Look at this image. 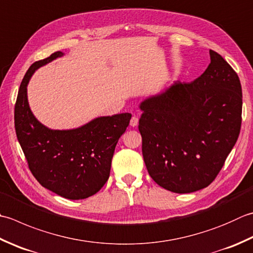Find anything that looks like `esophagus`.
Listing matches in <instances>:
<instances>
[{
  "mask_svg": "<svg viewBox=\"0 0 253 253\" xmlns=\"http://www.w3.org/2000/svg\"><path fill=\"white\" fill-rule=\"evenodd\" d=\"M138 125V117L137 116H132L130 120V126L131 127H136Z\"/></svg>",
  "mask_w": 253,
  "mask_h": 253,
  "instance_id": "esophagus-1",
  "label": "esophagus"
}]
</instances>
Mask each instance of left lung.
I'll use <instances>...</instances> for the list:
<instances>
[{
	"label": "left lung",
	"mask_w": 253,
	"mask_h": 253,
	"mask_svg": "<svg viewBox=\"0 0 253 253\" xmlns=\"http://www.w3.org/2000/svg\"><path fill=\"white\" fill-rule=\"evenodd\" d=\"M191 83L176 81L140 103L139 131L148 173L163 189L192 193L209 186L238 139L242 91L219 53Z\"/></svg>",
	"instance_id": "1"
}]
</instances>
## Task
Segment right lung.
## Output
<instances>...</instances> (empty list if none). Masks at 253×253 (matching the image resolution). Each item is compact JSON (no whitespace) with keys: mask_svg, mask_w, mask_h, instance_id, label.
Listing matches in <instances>:
<instances>
[{"mask_svg":"<svg viewBox=\"0 0 253 253\" xmlns=\"http://www.w3.org/2000/svg\"><path fill=\"white\" fill-rule=\"evenodd\" d=\"M62 56L57 51L29 67L15 104V130L36 180L64 199L83 200L100 191L110 177L114 150L131 114L97 117L67 130L50 129L38 122L29 107L27 84L38 68Z\"/></svg>","mask_w":253,"mask_h":253,"instance_id":"add662e5","label":"right lung"}]
</instances>
